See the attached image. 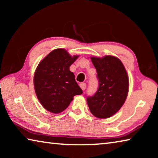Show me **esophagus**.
Segmentation results:
<instances>
[{
	"instance_id": "1",
	"label": "esophagus",
	"mask_w": 158,
	"mask_h": 158,
	"mask_svg": "<svg viewBox=\"0 0 158 158\" xmlns=\"http://www.w3.org/2000/svg\"><path fill=\"white\" fill-rule=\"evenodd\" d=\"M79 85H80V87L81 88V89L83 90H84L85 89V88H86V84H85V83H81V84H79Z\"/></svg>"
}]
</instances>
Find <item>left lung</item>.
<instances>
[{"label":"left lung","instance_id":"8db88e82","mask_svg":"<svg viewBox=\"0 0 158 158\" xmlns=\"http://www.w3.org/2000/svg\"><path fill=\"white\" fill-rule=\"evenodd\" d=\"M97 70L98 90L92 96H86L87 103L93 116L107 118L121 109L126 100L129 81L123 64L112 56L102 58L92 57Z\"/></svg>","mask_w":158,"mask_h":158}]
</instances>
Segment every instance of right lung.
<instances>
[{
    "mask_svg": "<svg viewBox=\"0 0 158 158\" xmlns=\"http://www.w3.org/2000/svg\"><path fill=\"white\" fill-rule=\"evenodd\" d=\"M78 56L72 57L67 51L57 49L50 52L40 63L34 75L37 97L47 111L58 114L68 107L74 95L83 91L69 67Z\"/></svg>",
    "mask_w": 158,
    "mask_h": 158,
    "instance_id": "1",
    "label": "right lung"
}]
</instances>
